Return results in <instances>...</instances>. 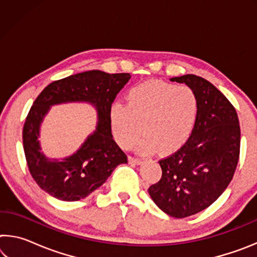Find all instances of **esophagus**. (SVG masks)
<instances>
[{"label": "esophagus", "instance_id": "1", "mask_svg": "<svg viewBox=\"0 0 257 257\" xmlns=\"http://www.w3.org/2000/svg\"><path fill=\"white\" fill-rule=\"evenodd\" d=\"M129 163H134V164H141L143 162L142 159H137V158H134V156H129L128 158Z\"/></svg>", "mask_w": 257, "mask_h": 257}]
</instances>
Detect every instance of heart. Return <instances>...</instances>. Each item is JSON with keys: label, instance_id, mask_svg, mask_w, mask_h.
<instances>
[{"label": "heart", "instance_id": "heart-1", "mask_svg": "<svg viewBox=\"0 0 257 257\" xmlns=\"http://www.w3.org/2000/svg\"><path fill=\"white\" fill-rule=\"evenodd\" d=\"M125 98L127 104L114 102L108 110L112 135L123 149L135 144L141 129L145 135L138 143L142 153L156 149L172 153L188 141L199 110L191 87L151 80L132 87Z\"/></svg>", "mask_w": 257, "mask_h": 257}]
</instances>
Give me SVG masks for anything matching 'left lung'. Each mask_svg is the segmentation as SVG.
<instances>
[{"label":"left lung","mask_w":257,"mask_h":257,"mask_svg":"<svg viewBox=\"0 0 257 257\" xmlns=\"http://www.w3.org/2000/svg\"><path fill=\"white\" fill-rule=\"evenodd\" d=\"M170 80L195 90L198 115L188 141L159 161L162 177L149 193L161 210L181 219L205 210L230 184L240 152V127L236 108L210 81L195 75Z\"/></svg>","instance_id":"obj_1"}]
</instances>
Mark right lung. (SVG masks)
Masks as SVG:
<instances>
[{"instance_id":"right-lung-1","label":"right lung","mask_w":257,"mask_h":257,"mask_svg":"<svg viewBox=\"0 0 257 257\" xmlns=\"http://www.w3.org/2000/svg\"><path fill=\"white\" fill-rule=\"evenodd\" d=\"M129 73L90 70L55 80L35 99L26 118L23 143L30 175L41 188L61 201L75 202L102 186L127 155L113 139L108 110ZM66 101H89L97 106L98 128L81 149L63 161H52L40 153L39 125L51 105Z\"/></svg>"}]
</instances>
